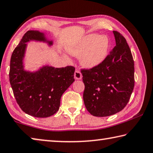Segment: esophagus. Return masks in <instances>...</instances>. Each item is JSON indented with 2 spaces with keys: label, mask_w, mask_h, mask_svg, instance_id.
<instances>
[{
  "label": "esophagus",
  "mask_w": 153,
  "mask_h": 153,
  "mask_svg": "<svg viewBox=\"0 0 153 153\" xmlns=\"http://www.w3.org/2000/svg\"><path fill=\"white\" fill-rule=\"evenodd\" d=\"M74 79H76V80H81L82 79V74L81 72H80L78 70H76V71L74 72Z\"/></svg>",
  "instance_id": "esophagus-1"
}]
</instances>
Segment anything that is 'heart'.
<instances>
[{"instance_id": "heart-1", "label": "heart", "mask_w": 153, "mask_h": 153, "mask_svg": "<svg viewBox=\"0 0 153 153\" xmlns=\"http://www.w3.org/2000/svg\"><path fill=\"white\" fill-rule=\"evenodd\" d=\"M109 39L105 35L92 33L69 44L67 51L72 56L80 57V63L85 68H94L101 64L107 56Z\"/></svg>"}]
</instances>
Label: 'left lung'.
I'll use <instances>...</instances> for the list:
<instances>
[{
  "label": "left lung",
  "instance_id": "obj_1",
  "mask_svg": "<svg viewBox=\"0 0 153 153\" xmlns=\"http://www.w3.org/2000/svg\"><path fill=\"white\" fill-rule=\"evenodd\" d=\"M114 34L116 46L104 61L94 68L82 70L83 101L90 114L108 117L121 111L134 87V62L126 39Z\"/></svg>",
  "mask_w": 153,
  "mask_h": 153
}]
</instances>
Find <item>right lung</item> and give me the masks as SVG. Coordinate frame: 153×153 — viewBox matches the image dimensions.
<instances>
[{
	"mask_svg": "<svg viewBox=\"0 0 153 153\" xmlns=\"http://www.w3.org/2000/svg\"><path fill=\"white\" fill-rule=\"evenodd\" d=\"M31 41L44 42L49 47L53 45V40L44 32L27 31L11 55L9 81L22 111L34 117L45 118L58 111L62 94L74 81L75 68L45 64L36 71L25 69L27 43Z\"/></svg>",
	"mask_w": 153,
	"mask_h": 153,
	"instance_id": "1",
	"label": "right lung"
}]
</instances>
